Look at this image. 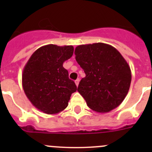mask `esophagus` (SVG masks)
<instances>
[{
  "label": "esophagus",
  "mask_w": 152,
  "mask_h": 152,
  "mask_svg": "<svg viewBox=\"0 0 152 152\" xmlns=\"http://www.w3.org/2000/svg\"><path fill=\"white\" fill-rule=\"evenodd\" d=\"M79 79H77L76 81H75V84H76V85L77 86V87L78 85H79Z\"/></svg>",
  "instance_id": "1"
}]
</instances>
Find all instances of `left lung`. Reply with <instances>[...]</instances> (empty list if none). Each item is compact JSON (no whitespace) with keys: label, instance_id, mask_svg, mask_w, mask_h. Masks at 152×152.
I'll use <instances>...</instances> for the list:
<instances>
[{"label":"left lung","instance_id":"obj_1","mask_svg":"<svg viewBox=\"0 0 152 152\" xmlns=\"http://www.w3.org/2000/svg\"><path fill=\"white\" fill-rule=\"evenodd\" d=\"M74 53L86 75L77 90L89 108L105 113L118 107L132 80L129 65L120 52L112 45L98 42L78 45Z\"/></svg>","mask_w":152,"mask_h":152}]
</instances>
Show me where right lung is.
<instances>
[{
    "instance_id": "1",
    "label": "right lung",
    "mask_w": 152,
    "mask_h": 152,
    "mask_svg": "<svg viewBox=\"0 0 152 152\" xmlns=\"http://www.w3.org/2000/svg\"><path fill=\"white\" fill-rule=\"evenodd\" d=\"M73 53L72 45L49 44L35 50L26 64L22 85L26 96L37 110L48 115L57 114L68 105L76 91L74 82L63 67Z\"/></svg>"
}]
</instances>
